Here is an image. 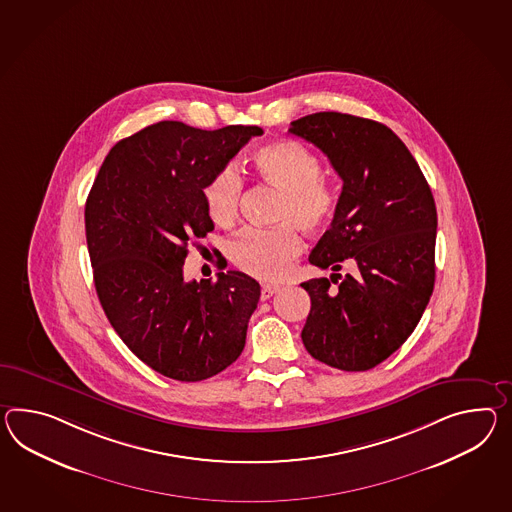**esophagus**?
<instances>
[{
	"mask_svg": "<svg viewBox=\"0 0 512 512\" xmlns=\"http://www.w3.org/2000/svg\"><path fill=\"white\" fill-rule=\"evenodd\" d=\"M275 292H279L277 285H262L261 300H270L274 296Z\"/></svg>",
	"mask_w": 512,
	"mask_h": 512,
	"instance_id": "esophagus-1",
	"label": "esophagus"
}]
</instances>
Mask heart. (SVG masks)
Returning <instances> with one entry per match:
<instances>
[{
	"mask_svg": "<svg viewBox=\"0 0 512 512\" xmlns=\"http://www.w3.org/2000/svg\"><path fill=\"white\" fill-rule=\"evenodd\" d=\"M253 164L264 181L283 190L272 229L246 227L229 240L227 255L242 272L264 281H275L288 274L300 257L303 244L290 226L305 233H318L335 214V194L320 177V161L298 140H275L264 144L253 155ZM244 181L235 164L220 168L205 187V203L214 224L229 227L240 212Z\"/></svg>",
	"mask_w": 512,
	"mask_h": 512,
	"instance_id": "obj_1",
	"label": "heart"
}]
</instances>
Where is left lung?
Here are the masks:
<instances>
[{
    "label": "left lung",
    "mask_w": 512,
    "mask_h": 512,
    "mask_svg": "<svg viewBox=\"0 0 512 512\" xmlns=\"http://www.w3.org/2000/svg\"><path fill=\"white\" fill-rule=\"evenodd\" d=\"M288 131L324 151L344 183L331 227L309 255L335 274L301 283L311 296L301 340L316 361L364 372L411 337L433 294L435 200L411 151L387 125L314 113ZM348 260L356 274L342 278L337 272Z\"/></svg>",
    "instance_id": "1"
}]
</instances>
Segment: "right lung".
<instances>
[{
    "label": "right lung",
    "mask_w": 512,
    "mask_h": 512,
    "mask_svg": "<svg viewBox=\"0 0 512 512\" xmlns=\"http://www.w3.org/2000/svg\"><path fill=\"white\" fill-rule=\"evenodd\" d=\"M257 125L216 131L148 125L101 164L85 205L94 285L109 322L138 359L175 381H203L237 361L261 287L242 272L187 281L188 242L214 229L203 188Z\"/></svg>",
    "instance_id": "add662e5"
}]
</instances>
